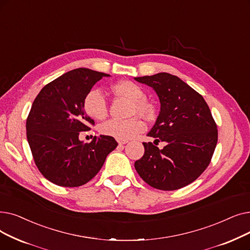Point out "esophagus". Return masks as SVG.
<instances>
[{
  "instance_id": "esophagus-1",
  "label": "esophagus",
  "mask_w": 250,
  "mask_h": 250,
  "mask_svg": "<svg viewBox=\"0 0 250 250\" xmlns=\"http://www.w3.org/2000/svg\"><path fill=\"white\" fill-rule=\"evenodd\" d=\"M127 140H118V144L120 145V146H122V145H125V144H127Z\"/></svg>"
}]
</instances>
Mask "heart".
<instances>
[{
    "label": "heart",
    "mask_w": 250,
    "mask_h": 250,
    "mask_svg": "<svg viewBox=\"0 0 250 250\" xmlns=\"http://www.w3.org/2000/svg\"><path fill=\"white\" fill-rule=\"evenodd\" d=\"M112 91L117 96L131 100L130 115H140L144 118H150L153 114L152 104L146 99V94L139 84L130 81H119L112 86ZM83 108L85 113L97 120H103L108 115V104L104 94L99 89H91L83 100ZM145 130V123L138 116L127 120L112 119L101 126L104 135L114 137L118 140H128L138 135Z\"/></svg>",
    "instance_id": "b5f03b06"
}]
</instances>
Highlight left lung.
I'll use <instances>...</instances> for the list:
<instances>
[{"label":"left lung","instance_id":"left-lung-1","mask_svg":"<svg viewBox=\"0 0 250 250\" xmlns=\"http://www.w3.org/2000/svg\"><path fill=\"white\" fill-rule=\"evenodd\" d=\"M152 87L161 102V112L148 136L160 149L144 142V157L134 163L142 178L153 188L165 191L180 189L205 172L218 142L217 124L201 94L179 77L169 73L135 77Z\"/></svg>","mask_w":250,"mask_h":250}]
</instances>
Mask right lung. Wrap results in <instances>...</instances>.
<instances>
[{"instance_id": "obj_1", "label": "right lung", "mask_w": 250, "mask_h": 250, "mask_svg": "<svg viewBox=\"0 0 250 250\" xmlns=\"http://www.w3.org/2000/svg\"><path fill=\"white\" fill-rule=\"evenodd\" d=\"M109 74L78 68L58 77L35 98L26 120V136L38 169L52 183L78 187L96 176L118 144L114 137L94 136L89 144L79 134L94 121L83 108L91 87Z\"/></svg>"}]
</instances>
